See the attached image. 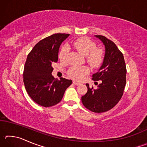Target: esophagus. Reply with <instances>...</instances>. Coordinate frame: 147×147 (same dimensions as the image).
I'll use <instances>...</instances> for the list:
<instances>
[{"instance_id":"1","label":"esophagus","mask_w":147,"mask_h":147,"mask_svg":"<svg viewBox=\"0 0 147 147\" xmlns=\"http://www.w3.org/2000/svg\"><path fill=\"white\" fill-rule=\"evenodd\" d=\"M73 84H74L75 86H79L80 84V83L78 82H76V81H73Z\"/></svg>"}]
</instances>
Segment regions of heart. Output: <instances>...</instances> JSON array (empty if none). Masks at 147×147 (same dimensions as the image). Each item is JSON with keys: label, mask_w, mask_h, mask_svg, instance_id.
I'll return each instance as SVG.
<instances>
[{"label": "heart", "mask_w": 147, "mask_h": 147, "mask_svg": "<svg viewBox=\"0 0 147 147\" xmlns=\"http://www.w3.org/2000/svg\"><path fill=\"white\" fill-rule=\"evenodd\" d=\"M72 47L80 53L86 56V61L93 68H98L100 66L104 59V52L102 49L96 48V45L94 41L87 38H80L73 42ZM69 53V48L67 45L62 47L59 53V58L62 62L67 60ZM88 67L73 66L68 70L69 76L76 80H80L88 74Z\"/></svg>", "instance_id": "obj_1"}]
</instances>
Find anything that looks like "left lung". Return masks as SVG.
<instances>
[{
    "label": "left lung",
    "instance_id": "obj_1",
    "mask_svg": "<svg viewBox=\"0 0 147 147\" xmlns=\"http://www.w3.org/2000/svg\"><path fill=\"white\" fill-rule=\"evenodd\" d=\"M103 42L106 49L103 64L92 80L101 83L97 89L86 84L88 91L82 96L84 106L95 113L105 112L113 108L123 96L126 82V67L123 53L116 45L105 36H95Z\"/></svg>",
    "mask_w": 147,
    "mask_h": 147
}]
</instances>
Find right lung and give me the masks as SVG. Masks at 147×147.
Listing matches in <instances>:
<instances>
[{
    "label": "right lung",
    "instance_id": "1",
    "mask_svg": "<svg viewBox=\"0 0 147 147\" xmlns=\"http://www.w3.org/2000/svg\"><path fill=\"white\" fill-rule=\"evenodd\" d=\"M69 36L58 33L41 39L28 54L23 71V82L30 98L39 105L51 107L61 100L71 80L52 76V65L58 59L60 45Z\"/></svg>",
    "mask_w": 147,
    "mask_h": 147
}]
</instances>
